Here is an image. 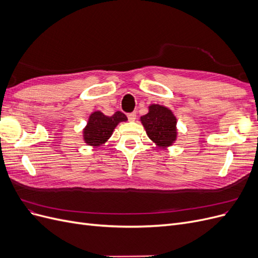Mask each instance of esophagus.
<instances>
[{"label":"esophagus","mask_w":258,"mask_h":258,"mask_svg":"<svg viewBox=\"0 0 258 258\" xmlns=\"http://www.w3.org/2000/svg\"><path fill=\"white\" fill-rule=\"evenodd\" d=\"M128 118H129V120H131V121H134V120H136V118H137V113L136 112H132V113H128Z\"/></svg>","instance_id":"1"}]
</instances>
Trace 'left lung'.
I'll use <instances>...</instances> for the list:
<instances>
[{
    "label": "left lung",
    "mask_w": 258,
    "mask_h": 258,
    "mask_svg": "<svg viewBox=\"0 0 258 258\" xmlns=\"http://www.w3.org/2000/svg\"><path fill=\"white\" fill-rule=\"evenodd\" d=\"M146 135L156 145L168 147L176 141V117L172 111L160 104L148 106V113L141 116Z\"/></svg>",
    "instance_id": "1"
}]
</instances>
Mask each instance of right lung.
Here are the masks:
<instances>
[{
    "instance_id": "right-lung-1",
    "label": "right lung",
    "mask_w": 258,
    "mask_h": 258,
    "mask_svg": "<svg viewBox=\"0 0 258 258\" xmlns=\"http://www.w3.org/2000/svg\"><path fill=\"white\" fill-rule=\"evenodd\" d=\"M127 120V116L119 111L113 116H106L100 111L93 112L89 116L87 126L83 130L85 143L90 146H101L111 138L117 124Z\"/></svg>"
}]
</instances>
